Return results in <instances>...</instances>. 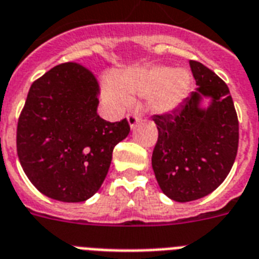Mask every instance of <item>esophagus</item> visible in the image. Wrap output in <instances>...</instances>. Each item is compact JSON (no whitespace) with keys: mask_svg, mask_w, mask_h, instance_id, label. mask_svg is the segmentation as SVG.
Returning <instances> with one entry per match:
<instances>
[{"mask_svg":"<svg viewBox=\"0 0 259 259\" xmlns=\"http://www.w3.org/2000/svg\"><path fill=\"white\" fill-rule=\"evenodd\" d=\"M127 119L131 128H135V125L138 124V121H139V116H138L136 113H128Z\"/></svg>","mask_w":259,"mask_h":259,"instance_id":"obj_1","label":"esophagus"}]
</instances>
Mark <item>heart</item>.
Returning <instances> with one entry per match:
<instances>
[{"instance_id": "obj_1", "label": "heart", "mask_w": 259, "mask_h": 259, "mask_svg": "<svg viewBox=\"0 0 259 259\" xmlns=\"http://www.w3.org/2000/svg\"><path fill=\"white\" fill-rule=\"evenodd\" d=\"M190 90V76L183 69L174 71L164 65L134 68L104 82V96L113 108H123L130 96H148L154 112H169L185 100Z\"/></svg>"}]
</instances>
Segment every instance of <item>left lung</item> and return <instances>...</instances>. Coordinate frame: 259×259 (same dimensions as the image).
I'll list each match as a JSON object with an SVG mask.
<instances>
[{
	"label": "left lung",
	"mask_w": 259,
	"mask_h": 259,
	"mask_svg": "<svg viewBox=\"0 0 259 259\" xmlns=\"http://www.w3.org/2000/svg\"><path fill=\"white\" fill-rule=\"evenodd\" d=\"M196 92L186 97L171 113L154 115L158 142L152 168L165 195L190 202L208 195L222 183L234 164L239 142V123L229 87L211 69L190 61ZM202 96L212 104L202 110Z\"/></svg>",
	"instance_id": "obj_1"
}]
</instances>
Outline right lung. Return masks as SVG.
Returning a JSON list of instances; mask_svg holds the SVG:
<instances>
[{"instance_id": "add662e5", "label": "right lung", "mask_w": 259, "mask_h": 259, "mask_svg": "<svg viewBox=\"0 0 259 259\" xmlns=\"http://www.w3.org/2000/svg\"><path fill=\"white\" fill-rule=\"evenodd\" d=\"M100 87L77 63L56 65L33 82L17 124V155L33 186L60 202H84L108 174L127 119L97 115Z\"/></svg>"}]
</instances>
